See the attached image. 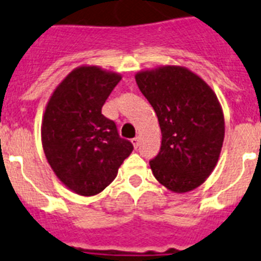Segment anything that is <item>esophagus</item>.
I'll return each mask as SVG.
<instances>
[{
    "label": "esophagus",
    "instance_id": "1",
    "mask_svg": "<svg viewBox=\"0 0 261 261\" xmlns=\"http://www.w3.org/2000/svg\"><path fill=\"white\" fill-rule=\"evenodd\" d=\"M132 144H133V146H135V149H137L138 145H140V137H138V136H137V137L133 138Z\"/></svg>",
    "mask_w": 261,
    "mask_h": 261
}]
</instances>
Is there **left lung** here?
Here are the masks:
<instances>
[{
  "label": "left lung",
  "mask_w": 261,
  "mask_h": 261,
  "mask_svg": "<svg viewBox=\"0 0 261 261\" xmlns=\"http://www.w3.org/2000/svg\"><path fill=\"white\" fill-rule=\"evenodd\" d=\"M136 82L155 111L162 132L161 150L150 161L153 175L175 193L195 190L216 167L225 137L216 93L184 66L141 70Z\"/></svg>",
  "instance_id": "obj_1"
}]
</instances>
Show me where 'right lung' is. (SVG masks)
I'll return each instance as SVG.
<instances>
[{
  "mask_svg": "<svg viewBox=\"0 0 261 261\" xmlns=\"http://www.w3.org/2000/svg\"><path fill=\"white\" fill-rule=\"evenodd\" d=\"M121 75L99 66L71 70L55 89L41 121L45 158L60 181L81 196L102 192L133 145L117 133L102 107Z\"/></svg>",
  "mask_w": 261,
  "mask_h": 261,
  "instance_id": "add662e5",
  "label": "right lung"
}]
</instances>
